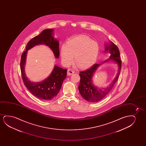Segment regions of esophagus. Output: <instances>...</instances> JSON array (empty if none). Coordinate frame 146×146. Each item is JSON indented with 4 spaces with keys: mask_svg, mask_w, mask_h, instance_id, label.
I'll return each instance as SVG.
<instances>
[{
    "mask_svg": "<svg viewBox=\"0 0 146 146\" xmlns=\"http://www.w3.org/2000/svg\"><path fill=\"white\" fill-rule=\"evenodd\" d=\"M74 73V71L72 70V69H68V71H67V75H71L73 74Z\"/></svg>",
    "mask_w": 146,
    "mask_h": 146,
    "instance_id": "obj_1",
    "label": "esophagus"
}]
</instances>
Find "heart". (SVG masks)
<instances>
[{"mask_svg":"<svg viewBox=\"0 0 146 146\" xmlns=\"http://www.w3.org/2000/svg\"><path fill=\"white\" fill-rule=\"evenodd\" d=\"M99 53L97 42L85 35H80L71 38L61 48V56L65 65L74 62L79 68H87L96 62Z\"/></svg>","mask_w":146,"mask_h":146,"instance_id":"heart-1","label":"heart"}]
</instances>
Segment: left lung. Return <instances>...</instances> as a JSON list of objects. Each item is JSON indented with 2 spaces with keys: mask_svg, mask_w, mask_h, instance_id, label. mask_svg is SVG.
I'll list each match as a JSON object with an SVG mask.
<instances>
[{
  "mask_svg": "<svg viewBox=\"0 0 146 146\" xmlns=\"http://www.w3.org/2000/svg\"><path fill=\"white\" fill-rule=\"evenodd\" d=\"M105 51L110 53V58L103 63L109 60L116 63L118 66V73L109 86L107 88L101 89L95 86L92 81L93 74L100 64H95L88 69L80 72V82L78 89L82 97L88 102H98L105 97L112 90L120 75L122 61L120 59V52L118 47L113 42H110V44L105 45Z\"/></svg>",
  "mask_w": 146,
  "mask_h": 146,
  "instance_id": "obj_1",
  "label": "left lung"
}]
</instances>
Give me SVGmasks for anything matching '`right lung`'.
<instances>
[{
  "label": "right lung",
  "instance_id": "1",
  "mask_svg": "<svg viewBox=\"0 0 146 146\" xmlns=\"http://www.w3.org/2000/svg\"><path fill=\"white\" fill-rule=\"evenodd\" d=\"M53 33V29H47L43 30L39 35L32 38L28 42L26 51L22 53L21 58L20 69L24 85L34 96L41 100H50L57 96L61 88L62 83L66 78L67 70L55 65L48 78L42 82H31L26 77L24 70L26 55L28 50L34 46L44 44L51 49L55 57L58 58L60 54L59 43L54 38Z\"/></svg>",
  "mask_w": 146,
  "mask_h": 146
}]
</instances>
